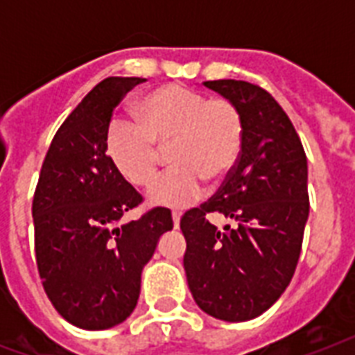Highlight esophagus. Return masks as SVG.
<instances>
[{"mask_svg": "<svg viewBox=\"0 0 355 355\" xmlns=\"http://www.w3.org/2000/svg\"><path fill=\"white\" fill-rule=\"evenodd\" d=\"M173 227L178 228V225H180V214H177V211H173Z\"/></svg>", "mask_w": 355, "mask_h": 355, "instance_id": "1", "label": "esophagus"}]
</instances>
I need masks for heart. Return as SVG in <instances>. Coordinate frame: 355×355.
I'll list each match as a JSON object with an SVG mask.
<instances>
[{
  "mask_svg": "<svg viewBox=\"0 0 355 355\" xmlns=\"http://www.w3.org/2000/svg\"><path fill=\"white\" fill-rule=\"evenodd\" d=\"M138 123L114 118L105 150L125 180L147 186L158 173L169 145L175 166L149 189L153 202L184 208L202 195L205 180L219 182L236 167L243 149L245 121L227 97H210L184 85L156 88L138 103Z\"/></svg>",
  "mask_w": 355,
  "mask_h": 355,
  "instance_id": "1",
  "label": "heart"
}]
</instances>
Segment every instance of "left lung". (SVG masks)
<instances>
[{
  "label": "left lung",
  "mask_w": 355,
  "mask_h": 355,
  "mask_svg": "<svg viewBox=\"0 0 355 355\" xmlns=\"http://www.w3.org/2000/svg\"><path fill=\"white\" fill-rule=\"evenodd\" d=\"M202 85L236 103L245 138L217 193L180 219L184 269L202 311L243 322L267 311L295 275L309 216L308 160L291 119L261 86L234 79ZM210 213L236 225L217 231Z\"/></svg>",
  "instance_id": "obj_1"
}]
</instances>
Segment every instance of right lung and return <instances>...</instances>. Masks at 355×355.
Listing matches in <instances>:
<instances>
[{"label":"right lung","mask_w":355,"mask_h":355,"mask_svg":"<svg viewBox=\"0 0 355 355\" xmlns=\"http://www.w3.org/2000/svg\"><path fill=\"white\" fill-rule=\"evenodd\" d=\"M144 80L108 77L88 92L55 134L33 197L42 286L58 313L83 330H107L132 313L141 270L173 228L167 208L121 225L144 197L105 150L114 108Z\"/></svg>","instance_id":"add662e5"}]
</instances>
